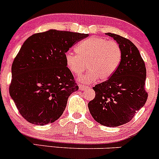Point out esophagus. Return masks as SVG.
<instances>
[{
  "instance_id": "1",
  "label": "esophagus",
  "mask_w": 159,
  "mask_h": 159,
  "mask_svg": "<svg viewBox=\"0 0 159 159\" xmlns=\"http://www.w3.org/2000/svg\"><path fill=\"white\" fill-rule=\"evenodd\" d=\"M79 88L81 90H86V89H88L89 87H87V86H85V85H83V84H80V85H79Z\"/></svg>"
}]
</instances>
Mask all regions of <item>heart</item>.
Returning <instances> with one entry per match:
<instances>
[{
	"label": "heart",
	"instance_id": "1",
	"mask_svg": "<svg viewBox=\"0 0 159 159\" xmlns=\"http://www.w3.org/2000/svg\"><path fill=\"white\" fill-rule=\"evenodd\" d=\"M75 53L66 54L68 69L75 75L90 71L80 78L84 83L105 81L116 72L122 60V50L117 42L104 37H90L75 47Z\"/></svg>",
	"mask_w": 159,
	"mask_h": 159
}]
</instances>
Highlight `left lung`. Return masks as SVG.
Listing matches in <instances>:
<instances>
[{"mask_svg": "<svg viewBox=\"0 0 159 159\" xmlns=\"http://www.w3.org/2000/svg\"><path fill=\"white\" fill-rule=\"evenodd\" d=\"M122 50L117 70L108 80L93 87L95 98L88 103L94 120L109 127L129 122L148 99L145 90L146 67L137 47L129 40L108 33Z\"/></svg>", "mask_w": 159, "mask_h": 159, "instance_id": "left-lung-1", "label": "left lung"}]
</instances>
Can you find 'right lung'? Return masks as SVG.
I'll list each match as a JSON object with an SVG mask.
<instances>
[{
    "label": "right lung",
    "instance_id": "obj_1",
    "mask_svg": "<svg viewBox=\"0 0 159 159\" xmlns=\"http://www.w3.org/2000/svg\"><path fill=\"white\" fill-rule=\"evenodd\" d=\"M88 36L50 30L24 42L11 66L9 93L25 120L43 126L62 115L69 95L79 89L66 53Z\"/></svg>",
    "mask_w": 159,
    "mask_h": 159
}]
</instances>
